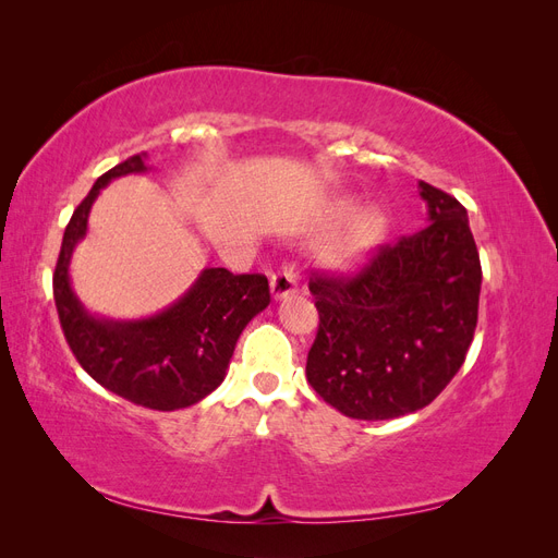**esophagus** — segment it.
Returning <instances> with one entry per match:
<instances>
[{"mask_svg": "<svg viewBox=\"0 0 558 558\" xmlns=\"http://www.w3.org/2000/svg\"><path fill=\"white\" fill-rule=\"evenodd\" d=\"M269 291H272L275 300H283L286 295H293L298 291V275L293 272V267H281L277 275L269 279Z\"/></svg>", "mask_w": 558, "mask_h": 558, "instance_id": "1", "label": "esophagus"}]
</instances>
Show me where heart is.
Here are the masks:
<instances>
[{
  "label": "heart",
  "instance_id": "1",
  "mask_svg": "<svg viewBox=\"0 0 558 558\" xmlns=\"http://www.w3.org/2000/svg\"><path fill=\"white\" fill-rule=\"evenodd\" d=\"M344 216H349L344 230L328 248V263L340 269L359 265L384 234V216L377 207H359L351 211V202H340L335 207V218Z\"/></svg>",
  "mask_w": 558,
  "mask_h": 558
}]
</instances>
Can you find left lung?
Wrapping results in <instances>:
<instances>
[{"instance_id": "1", "label": "left lung", "mask_w": 558, "mask_h": 558, "mask_svg": "<svg viewBox=\"0 0 558 558\" xmlns=\"http://www.w3.org/2000/svg\"><path fill=\"white\" fill-rule=\"evenodd\" d=\"M428 226L379 246L353 277L314 275L307 381L337 412L384 421L424 410L459 373L477 328L480 253L459 199L418 181Z\"/></svg>"}]
</instances>
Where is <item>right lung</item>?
<instances>
[{"label":"right lung","instance_id":"add662e5","mask_svg":"<svg viewBox=\"0 0 558 558\" xmlns=\"http://www.w3.org/2000/svg\"><path fill=\"white\" fill-rule=\"evenodd\" d=\"M144 160L146 154H140L116 165L74 209L64 228L53 295L66 344L97 384L142 408L172 412L221 386L242 330L269 305V286L263 275L207 267L189 291L154 316L116 320L83 307L72 289L70 263L88 232L93 202L109 181L146 172Z\"/></svg>","mask_w":558,"mask_h":558}]
</instances>
